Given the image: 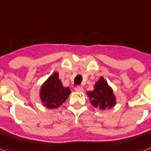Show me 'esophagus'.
Instances as JSON below:
<instances>
[{"instance_id": "1", "label": "esophagus", "mask_w": 151, "mask_h": 151, "mask_svg": "<svg viewBox=\"0 0 151 151\" xmlns=\"http://www.w3.org/2000/svg\"><path fill=\"white\" fill-rule=\"evenodd\" d=\"M75 90H76V91H77V92H83V91H84L83 88L82 87V86H77Z\"/></svg>"}]
</instances>
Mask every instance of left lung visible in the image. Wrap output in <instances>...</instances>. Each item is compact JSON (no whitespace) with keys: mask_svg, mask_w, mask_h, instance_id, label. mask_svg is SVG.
I'll use <instances>...</instances> for the list:
<instances>
[{"mask_svg":"<svg viewBox=\"0 0 151 151\" xmlns=\"http://www.w3.org/2000/svg\"><path fill=\"white\" fill-rule=\"evenodd\" d=\"M87 94L93 105L100 109L111 108L115 104V97L112 90L103 77L96 82L93 91H89Z\"/></svg>","mask_w":151,"mask_h":151,"instance_id":"1","label":"left lung"}]
</instances>
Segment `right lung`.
<instances>
[{"instance_id": "add662e5", "label": "right lung", "mask_w": 151, "mask_h": 151, "mask_svg": "<svg viewBox=\"0 0 151 151\" xmlns=\"http://www.w3.org/2000/svg\"><path fill=\"white\" fill-rule=\"evenodd\" d=\"M71 90L64 87L58 79V73L51 75L42 86L40 98L43 105L48 108H57L68 99Z\"/></svg>"}]
</instances>
